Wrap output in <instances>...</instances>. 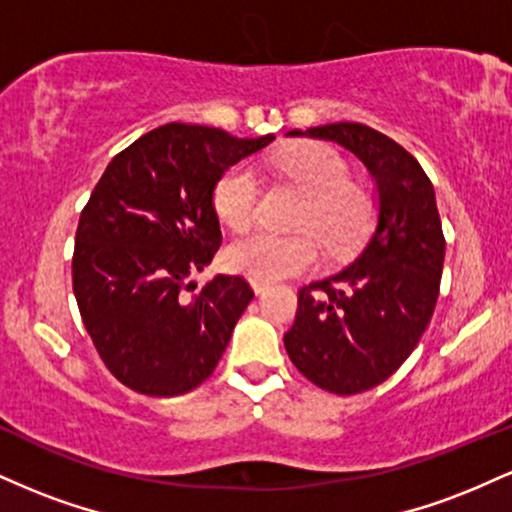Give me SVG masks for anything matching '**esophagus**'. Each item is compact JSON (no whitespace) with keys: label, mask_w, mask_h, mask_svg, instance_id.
Returning <instances> with one entry per match:
<instances>
[{"label":"esophagus","mask_w":512,"mask_h":512,"mask_svg":"<svg viewBox=\"0 0 512 512\" xmlns=\"http://www.w3.org/2000/svg\"><path fill=\"white\" fill-rule=\"evenodd\" d=\"M250 284H252V291H255L257 296L267 291V284H264V281H250Z\"/></svg>","instance_id":"34e87169"}]
</instances>
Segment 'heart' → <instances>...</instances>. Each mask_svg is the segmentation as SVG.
Returning <instances> with one entry per match:
<instances>
[{
  "label": "heart",
  "mask_w": 512,
  "mask_h": 512,
  "mask_svg": "<svg viewBox=\"0 0 512 512\" xmlns=\"http://www.w3.org/2000/svg\"><path fill=\"white\" fill-rule=\"evenodd\" d=\"M276 178L305 192L296 226L313 231L330 252L351 248L373 219V197L366 187L351 180V168L337 149L327 144H298L264 161ZM216 216L231 231H245L257 216L260 182L248 163L231 166L216 180L211 195ZM320 248L310 233L276 236L248 233L226 248L231 272L252 281H276L317 264Z\"/></svg>",
  "instance_id": "1"
}]
</instances>
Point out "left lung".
<instances>
[{
	"instance_id": "left-lung-1",
	"label": "left lung",
	"mask_w": 512,
	"mask_h": 512,
	"mask_svg": "<svg viewBox=\"0 0 512 512\" xmlns=\"http://www.w3.org/2000/svg\"><path fill=\"white\" fill-rule=\"evenodd\" d=\"M291 137L334 142L378 182V219L356 260L298 291L286 351L310 383L358 395L385 383L419 344L436 308L445 236L431 180L395 139L358 122L310 127Z\"/></svg>"
}]
</instances>
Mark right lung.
<instances>
[{"instance_id":"obj_1","label":"right lung","mask_w":512,"mask_h":512,"mask_svg":"<svg viewBox=\"0 0 512 512\" xmlns=\"http://www.w3.org/2000/svg\"><path fill=\"white\" fill-rule=\"evenodd\" d=\"M272 139L170 122L122 149L93 187L72 286L98 356L129 390L175 397L214 373L255 293L243 276L219 274L199 291L190 276L221 245L216 180Z\"/></svg>"}]
</instances>
